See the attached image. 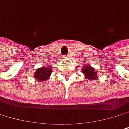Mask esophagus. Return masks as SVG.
<instances>
[{
  "label": "esophagus",
  "instance_id": "esophagus-1",
  "mask_svg": "<svg viewBox=\"0 0 129 129\" xmlns=\"http://www.w3.org/2000/svg\"><path fill=\"white\" fill-rule=\"evenodd\" d=\"M64 57H69V56H64Z\"/></svg>",
  "mask_w": 129,
  "mask_h": 129
}]
</instances>
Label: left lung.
I'll use <instances>...</instances> for the list:
<instances>
[{
  "instance_id": "1",
  "label": "left lung",
  "mask_w": 129,
  "mask_h": 129,
  "mask_svg": "<svg viewBox=\"0 0 129 129\" xmlns=\"http://www.w3.org/2000/svg\"><path fill=\"white\" fill-rule=\"evenodd\" d=\"M81 73L84 74V77H86L88 80H97L98 77V71L92 67L89 64L84 65V67L81 69Z\"/></svg>"
}]
</instances>
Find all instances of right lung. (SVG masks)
<instances>
[{"instance_id":"1","label":"right lung","mask_w":129,"mask_h":129,"mask_svg":"<svg viewBox=\"0 0 129 129\" xmlns=\"http://www.w3.org/2000/svg\"><path fill=\"white\" fill-rule=\"evenodd\" d=\"M52 72V69L50 66H43V67L39 68L35 72L34 77L39 81H45L50 78L51 73Z\"/></svg>"}]
</instances>
